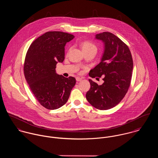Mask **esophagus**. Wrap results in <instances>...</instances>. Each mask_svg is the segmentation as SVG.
<instances>
[{
	"mask_svg": "<svg viewBox=\"0 0 158 158\" xmlns=\"http://www.w3.org/2000/svg\"><path fill=\"white\" fill-rule=\"evenodd\" d=\"M81 80H82V78H80V77H77V78H76V80H77V81H81Z\"/></svg>",
	"mask_w": 158,
	"mask_h": 158,
	"instance_id": "esophagus-1",
	"label": "esophagus"
}]
</instances>
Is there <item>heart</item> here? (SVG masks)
I'll list each match as a JSON object with an SVG mask.
<instances>
[{
    "mask_svg": "<svg viewBox=\"0 0 158 158\" xmlns=\"http://www.w3.org/2000/svg\"><path fill=\"white\" fill-rule=\"evenodd\" d=\"M81 47L84 52H86L92 50H97V47L89 41H85L81 43Z\"/></svg>",
    "mask_w": 158,
    "mask_h": 158,
    "instance_id": "obj_1",
    "label": "heart"
}]
</instances>
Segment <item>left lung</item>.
I'll return each instance as SVG.
<instances>
[{"label":"left lung","instance_id":"8db88e82","mask_svg":"<svg viewBox=\"0 0 158 158\" xmlns=\"http://www.w3.org/2000/svg\"><path fill=\"white\" fill-rule=\"evenodd\" d=\"M95 38L105 44L101 62L90 70L89 75L104 83L98 85L91 80L86 97L92 106L100 110L115 106L124 98L130 86L133 61L128 45L110 32L97 34Z\"/></svg>","mask_w":158,"mask_h":158}]
</instances>
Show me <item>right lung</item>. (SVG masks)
<instances>
[{
  "instance_id": "1",
  "label": "right lung",
  "mask_w": 158,
  "mask_h": 158,
  "mask_svg": "<svg viewBox=\"0 0 158 158\" xmlns=\"http://www.w3.org/2000/svg\"><path fill=\"white\" fill-rule=\"evenodd\" d=\"M74 38L62 31H48L36 39L26 53L23 73L34 96L46 109L56 110L68 102L74 77L58 75V62L64 60V46Z\"/></svg>"
}]
</instances>
